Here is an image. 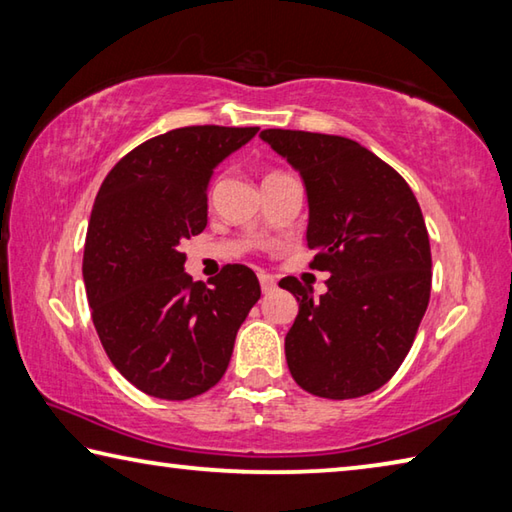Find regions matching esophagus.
<instances>
[{
  "label": "esophagus",
  "instance_id": "1",
  "mask_svg": "<svg viewBox=\"0 0 512 512\" xmlns=\"http://www.w3.org/2000/svg\"><path fill=\"white\" fill-rule=\"evenodd\" d=\"M258 281H261V288H263V292H265V294H267V292H272V290L276 288V281H274V276L265 274V272L258 274Z\"/></svg>",
  "mask_w": 512,
  "mask_h": 512
}]
</instances>
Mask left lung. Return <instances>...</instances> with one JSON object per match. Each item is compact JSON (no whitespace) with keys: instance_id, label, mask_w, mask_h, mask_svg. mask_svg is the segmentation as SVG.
<instances>
[{"instance_id":"8db88e82","label":"left lung","mask_w":512,"mask_h":512,"mask_svg":"<svg viewBox=\"0 0 512 512\" xmlns=\"http://www.w3.org/2000/svg\"><path fill=\"white\" fill-rule=\"evenodd\" d=\"M306 186L308 247L328 292L294 276L279 285L299 303L285 335L294 382L312 396L360 398L400 369L432 290V249L409 184L360 143L335 134L263 130Z\"/></svg>"}]
</instances>
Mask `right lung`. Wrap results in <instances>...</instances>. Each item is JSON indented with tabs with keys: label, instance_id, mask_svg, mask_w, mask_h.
<instances>
[{
	"label": "right lung",
	"instance_id": "obj_1",
	"mask_svg": "<svg viewBox=\"0 0 512 512\" xmlns=\"http://www.w3.org/2000/svg\"><path fill=\"white\" fill-rule=\"evenodd\" d=\"M256 132L191 125L159 134L107 173L94 200L83 281L96 333L116 371L152 398L215 387L261 299L249 267L227 265L209 288L184 272L179 249L206 227L213 170Z\"/></svg>",
	"mask_w": 512,
	"mask_h": 512
}]
</instances>
